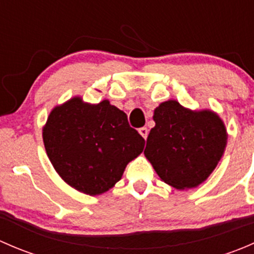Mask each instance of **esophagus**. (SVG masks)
<instances>
[{
    "label": "esophagus",
    "instance_id": "obj_1",
    "mask_svg": "<svg viewBox=\"0 0 254 254\" xmlns=\"http://www.w3.org/2000/svg\"><path fill=\"white\" fill-rule=\"evenodd\" d=\"M139 132H140V135H141V136L143 137V139H147V135H148V130H147V127H140L139 129Z\"/></svg>",
    "mask_w": 254,
    "mask_h": 254
}]
</instances>
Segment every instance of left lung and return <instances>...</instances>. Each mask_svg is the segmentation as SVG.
Segmentation results:
<instances>
[{"mask_svg":"<svg viewBox=\"0 0 254 254\" xmlns=\"http://www.w3.org/2000/svg\"><path fill=\"white\" fill-rule=\"evenodd\" d=\"M147 136L146 158L165 183L176 189L195 188L206 181L224 155L227 132L211 111L193 112L177 101L161 103Z\"/></svg>","mask_w":254,"mask_h":254,"instance_id":"8db88e82","label":"left lung"}]
</instances>
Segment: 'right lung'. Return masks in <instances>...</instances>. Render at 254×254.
Instances as JSON below:
<instances>
[{
	"instance_id": "add662e5",
	"label": "right lung",
	"mask_w": 254,
	"mask_h": 254,
	"mask_svg": "<svg viewBox=\"0 0 254 254\" xmlns=\"http://www.w3.org/2000/svg\"><path fill=\"white\" fill-rule=\"evenodd\" d=\"M43 141L59 176L89 195L114 187L145 146L124 112L107 99L88 104L81 97L51 111L43 127Z\"/></svg>"
}]
</instances>
